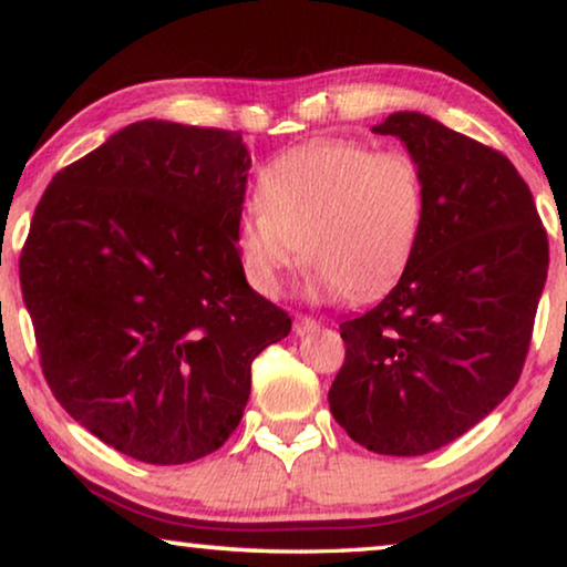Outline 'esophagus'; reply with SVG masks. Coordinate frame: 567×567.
I'll use <instances>...</instances> for the list:
<instances>
[{"label":"esophagus","mask_w":567,"mask_h":567,"mask_svg":"<svg viewBox=\"0 0 567 567\" xmlns=\"http://www.w3.org/2000/svg\"><path fill=\"white\" fill-rule=\"evenodd\" d=\"M316 329H318V321H316V318H310V316H295V321H292V331L298 333V337H306V333L316 331Z\"/></svg>","instance_id":"1"}]
</instances>
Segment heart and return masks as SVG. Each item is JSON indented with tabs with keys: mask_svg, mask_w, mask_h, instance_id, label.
I'll return each mask as SVG.
<instances>
[{
	"mask_svg": "<svg viewBox=\"0 0 567 567\" xmlns=\"http://www.w3.org/2000/svg\"><path fill=\"white\" fill-rule=\"evenodd\" d=\"M257 203L236 223L251 287L280 295L306 254L316 292L364 302L409 269L424 228L426 187L411 151L323 138L269 162L257 179Z\"/></svg>",
	"mask_w": 567,
	"mask_h": 567,
	"instance_id": "heart-1",
	"label": "heart"
}]
</instances>
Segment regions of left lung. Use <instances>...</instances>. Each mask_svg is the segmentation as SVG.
<instances>
[{
	"instance_id": "obj_1",
	"label": "left lung",
	"mask_w": 567,
	"mask_h": 567,
	"mask_svg": "<svg viewBox=\"0 0 567 567\" xmlns=\"http://www.w3.org/2000/svg\"><path fill=\"white\" fill-rule=\"evenodd\" d=\"M398 135L424 172V228L409 269L364 316L339 326L333 419L378 454L416 457L473 429L524 370L549 244L534 197L501 151L421 113Z\"/></svg>"
}]
</instances>
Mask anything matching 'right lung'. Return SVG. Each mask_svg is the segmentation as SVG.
<instances>
[{"label": "right lung", "instance_id": "right-lung-1", "mask_svg": "<svg viewBox=\"0 0 567 567\" xmlns=\"http://www.w3.org/2000/svg\"><path fill=\"white\" fill-rule=\"evenodd\" d=\"M246 172L238 131L141 121L63 166L35 207L20 287L45 382L127 457L223 446L251 362L290 333L236 249Z\"/></svg>", "mask_w": 567, "mask_h": 567}]
</instances>
